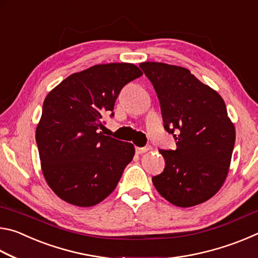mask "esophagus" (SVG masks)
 I'll return each mask as SVG.
<instances>
[{
	"instance_id": "obj_1",
	"label": "esophagus",
	"mask_w": 258,
	"mask_h": 258,
	"mask_svg": "<svg viewBox=\"0 0 258 258\" xmlns=\"http://www.w3.org/2000/svg\"><path fill=\"white\" fill-rule=\"evenodd\" d=\"M150 150V147H143V148H140V147H137L135 148V152H137L138 155H141V154H145V152L149 151Z\"/></svg>"
}]
</instances>
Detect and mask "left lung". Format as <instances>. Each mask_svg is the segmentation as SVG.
<instances>
[{
	"mask_svg": "<svg viewBox=\"0 0 258 258\" xmlns=\"http://www.w3.org/2000/svg\"><path fill=\"white\" fill-rule=\"evenodd\" d=\"M140 67L158 95L165 130L177 141L175 150H159L165 169L152 183L175 206L207 202L228 176L235 141L224 100L186 68L154 61Z\"/></svg>",
	"mask_w": 258,
	"mask_h": 258,
	"instance_id": "1",
	"label": "left lung"
}]
</instances>
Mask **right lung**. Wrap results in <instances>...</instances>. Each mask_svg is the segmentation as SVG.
<instances>
[{"instance_id": "right-lung-1", "label": "right lung", "mask_w": 258, "mask_h": 258, "mask_svg": "<svg viewBox=\"0 0 258 258\" xmlns=\"http://www.w3.org/2000/svg\"><path fill=\"white\" fill-rule=\"evenodd\" d=\"M142 75L133 63L95 64L72 74L46 95L35 138L43 175L63 202L91 207L115 190L135 148L99 128L120 90Z\"/></svg>"}]
</instances>
